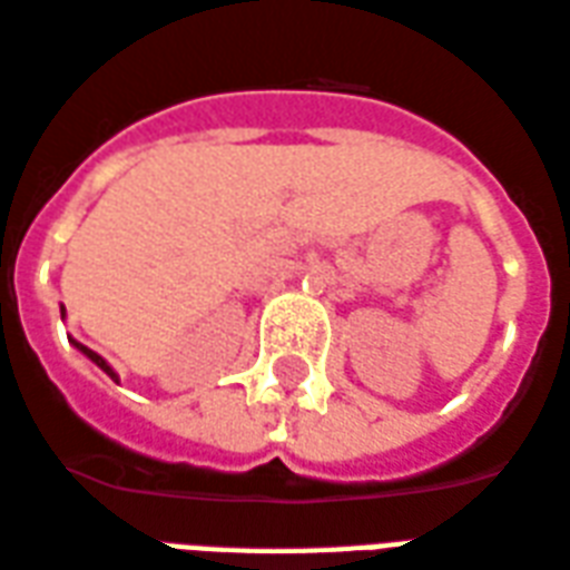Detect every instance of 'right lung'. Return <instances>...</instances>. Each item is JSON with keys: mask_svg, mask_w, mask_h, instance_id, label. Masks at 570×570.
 Returning a JSON list of instances; mask_svg holds the SVG:
<instances>
[{"mask_svg": "<svg viewBox=\"0 0 570 570\" xmlns=\"http://www.w3.org/2000/svg\"><path fill=\"white\" fill-rule=\"evenodd\" d=\"M75 346L81 348V352H85L87 358H90V361H94V364H97L99 371H106V373H109V376H111V380L118 382V376H115V371H111V367H109V364H106V361L99 358V355H97V352H94V348H87V346H81V343H75Z\"/></svg>", "mask_w": 570, "mask_h": 570, "instance_id": "obj_1", "label": "right lung"}]
</instances>
